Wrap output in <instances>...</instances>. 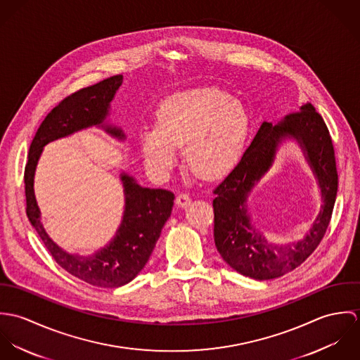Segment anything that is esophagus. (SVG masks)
Wrapping results in <instances>:
<instances>
[{"mask_svg": "<svg viewBox=\"0 0 360 360\" xmlns=\"http://www.w3.org/2000/svg\"><path fill=\"white\" fill-rule=\"evenodd\" d=\"M190 202H191V198L187 194H179L176 198V205L179 207H186V206L190 205Z\"/></svg>", "mask_w": 360, "mask_h": 360, "instance_id": "1", "label": "esophagus"}]
</instances>
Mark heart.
Masks as SVG:
<instances>
[{"label":"heart","mask_w":360,"mask_h":360,"mask_svg":"<svg viewBox=\"0 0 360 360\" xmlns=\"http://www.w3.org/2000/svg\"><path fill=\"white\" fill-rule=\"evenodd\" d=\"M251 117L247 106L210 86L169 96L156 110V127L140 133V148L150 172L166 177L177 159V147L198 174L216 177L229 172L245 150Z\"/></svg>","instance_id":"heart-1"}]
</instances>
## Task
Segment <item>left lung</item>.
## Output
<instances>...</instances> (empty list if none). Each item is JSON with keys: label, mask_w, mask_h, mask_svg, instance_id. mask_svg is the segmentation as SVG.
Segmentation results:
<instances>
[{"label": "left lung", "mask_w": 360, "mask_h": 360, "mask_svg": "<svg viewBox=\"0 0 360 360\" xmlns=\"http://www.w3.org/2000/svg\"><path fill=\"white\" fill-rule=\"evenodd\" d=\"M287 141L299 144L316 179L322 205L309 233L292 243H274L252 223L248 200ZM338 174L334 147L323 117L311 103L277 123L263 122L252 143L214 188V245L223 260L237 273L257 280L280 277L301 263L320 244L335 204Z\"/></svg>", "instance_id": "8db88e82"}]
</instances>
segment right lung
Listing matches in <instances>:
<instances>
[{"mask_svg":"<svg viewBox=\"0 0 360 360\" xmlns=\"http://www.w3.org/2000/svg\"><path fill=\"white\" fill-rule=\"evenodd\" d=\"M123 83V76H112L83 89L56 105L40 124L29 148L25 169L27 217L55 262L72 276L97 287L115 288L134 280L147 264L160 231L172 214L174 194L162 188H147L122 172L124 207L120 224L110 241L91 255L66 252L46 231L34 195V174L47 144L77 131L98 127L110 137L124 141V131L109 123L110 103Z\"/></svg>","mask_w":360,"mask_h":360,"instance_id":"1","label":"right lung"}]
</instances>
